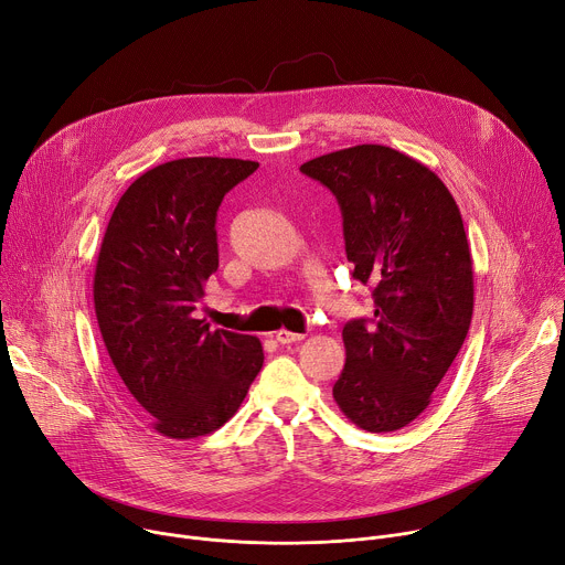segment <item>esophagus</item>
Instances as JSON below:
<instances>
[{"label":"esophagus","mask_w":565,"mask_h":565,"mask_svg":"<svg viewBox=\"0 0 565 565\" xmlns=\"http://www.w3.org/2000/svg\"><path fill=\"white\" fill-rule=\"evenodd\" d=\"M275 338H277V343H281V345H290V343L305 341V335H302V333H292V331H288V329L277 331V333H275Z\"/></svg>","instance_id":"esophagus-1"}]
</instances>
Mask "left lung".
Returning <instances> with one entry per match:
<instances>
[{
    "instance_id": "8db88e82",
    "label": "left lung",
    "mask_w": 565,
    "mask_h": 565,
    "mask_svg": "<svg viewBox=\"0 0 565 565\" xmlns=\"http://www.w3.org/2000/svg\"><path fill=\"white\" fill-rule=\"evenodd\" d=\"M343 213L352 277L372 286L374 318L343 327L333 399L361 429L416 420L457 359L472 320V256L459 206L420 161L354 145L307 161Z\"/></svg>"
}]
</instances>
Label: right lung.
I'll list each match as a JSON object with an SVG mask.
<instances>
[{"instance_id": "right-lung-1", "label": "right lung", "mask_w": 565, "mask_h": 565, "mask_svg": "<svg viewBox=\"0 0 565 565\" xmlns=\"http://www.w3.org/2000/svg\"><path fill=\"white\" fill-rule=\"evenodd\" d=\"M256 161L193 157L142 172L113 211L93 299L125 388L168 438L227 423L263 365L256 335L209 329L195 316L217 270L215 215Z\"/></svg>"}]
</instances>
